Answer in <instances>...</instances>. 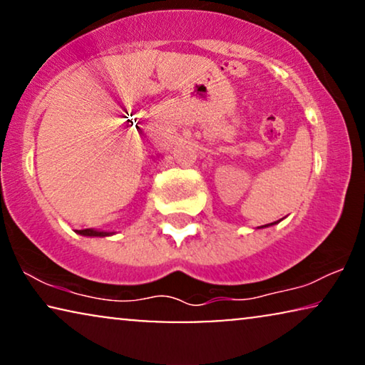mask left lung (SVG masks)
I'll use <instances>...</instances> for the list:
<instances>
[{
	"label": "left lung",
	"instance_id": "8db88e82",
	"mask_svg": "<svg viewBox=\"0 0 365 365\" xmlns=\"http://www.w3.org/2000/svg\"><path fill=\"white\" fill-rule=\"evenodd\" d=\"M272 224H276V222H271V224H266V226H261V227H267V226H272Z\"/></svg>",
	"mask_w": 365,
	"mask_h": 365
}]
</instances>
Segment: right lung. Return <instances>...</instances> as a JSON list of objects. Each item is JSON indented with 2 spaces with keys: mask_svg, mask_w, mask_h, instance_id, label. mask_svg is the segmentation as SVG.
Returning <instances> with one entry per match:
<instances>
[{
  "mask_svg": "<svg viewBox=\"0 0 365 365\" xmlns=\"http://www.w3.org/2000/svg\"><path fill=\"white\" fill-rule=\"evenodd\" d=\"M78 234H81V236H89V237H104V236H109L111 232L96 231V229H81V231H78Z\"/></svg>",
  "mask_w": 365,
  "mask_h": 365,
  "instance_id": "add662e5",
  "label": "right lung"
}]
</instances>
